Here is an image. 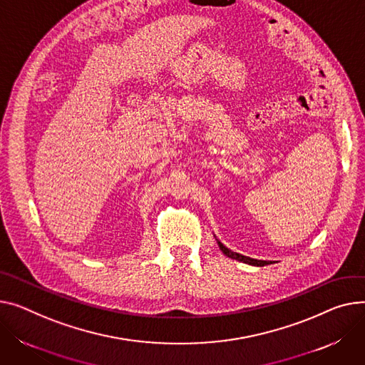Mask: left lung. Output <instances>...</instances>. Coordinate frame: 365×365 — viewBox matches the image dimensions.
Segmentation results:
<instances>
[{
    "label": "left lung",
    "instance_id": "1",
    "mask_svg": "<svg viewBox=\"0 0 365 365\" xmlns=\"http://www.w3.org/2000/svg\"><path fill=\"white\" fill-rule=\"evenodd\" d=\"M217 244H218V248L222 250V252L226 255V257H229V258H232V259H237V261H242V262H245V264H250V265H255V267H264V265H267V264H272V261H262V259H255V258H250V257H245V255H242V254H237V252H233V251H230L229 248H226L220 240L217 239Z\"/></svg>",
    "mask_w": 365,
    "mask_h": 365
}]
</instances>
